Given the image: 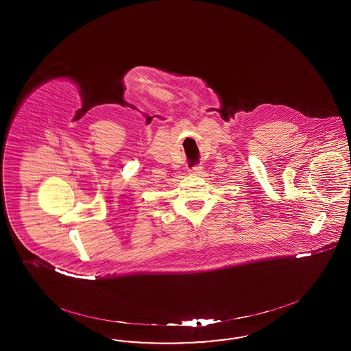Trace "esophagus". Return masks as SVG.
Instances as JSON below:
<instances>
[{
    "instance_id": "esophagus-1",
    "label": "esophagus",
    "mask_w": 351,
    "mask_h": 351,
    "mask_svg": "<svg viewBox=\"0 0 351 351\" xmlns=\"http://www.w3.org/2000/svg\"><path fill=\"white\" fill-rule=\"evenodd\" d=\"M201 170H202V166L201 165H195L194 167H191V172H193V173H199L201 172Z\"/></svg>"
}]
</instances>
